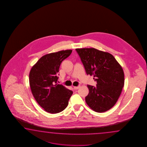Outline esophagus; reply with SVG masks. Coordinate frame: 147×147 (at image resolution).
Listing matches in <instances>:
<instances>
[{"instance_id":"obj_1","label":"esophagus","mask_w":147,"mask_h":147,"mask_svg":"<svg viewBox=\"0 0 147 147\" xmlns=\"http://www.w3.org/2000/svg\"><path fill=\"white\" fill-rule=\"evenodd\" d=\"M79 88H80V86H78V87L75 86V87H74V89L75 90H77V89H78Z\"/></svg>"}]
</instances>
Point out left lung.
<instances>
[{
	"mask_svg": "<svg viewBox=\"0 0 147 147\" xmlns=\"http://www.w3.org/2000/svg\"><path fill=\"white\" fill-rule=\"evenodd\" d=\"M87 75L93 76L96 87L87 85L85 98L88 106L97 113H103L116 104L125 83L122 67L111 53L95 49H76Z\"/></svg>",
	"mask_w": 147,
	"mask_h": 147,
	"instance_id": "obj_1",
	"label": "left lung"
}]
</instances>
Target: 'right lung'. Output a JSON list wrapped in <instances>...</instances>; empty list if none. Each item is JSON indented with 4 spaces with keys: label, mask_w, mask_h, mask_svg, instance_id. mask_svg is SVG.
<instances>
[{
    "label": "right lung",
    "mask_w": 147,
    "mask_h": 147,
    "mask_svg": "<svg viewBox=\"0 0 147 147\" xmlns=\"http://www.w3.org/2000/svg\"><path fill=\"white\" fill-rule=\"evenodd\" d=\"M72 50H61L41 57L29 72L31 92L39 105L50 113L63 111L68 105L72 91L57 82L60 66Z\"/></svg>",
    "instance_id": "obj_1"
}]
</instances>
